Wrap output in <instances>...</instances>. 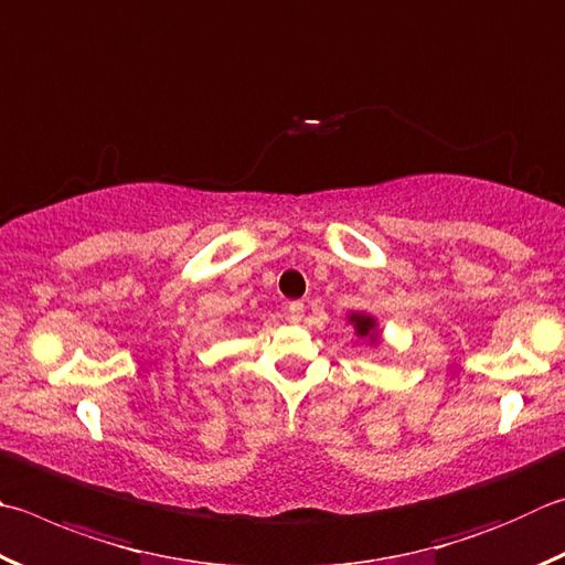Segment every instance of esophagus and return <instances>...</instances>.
<instances>
[{"label":"esophagus","mask_w":565,"mask_h":565,"mask_svg":"<svg viewBox=\"0 0 565 565\" xmlns=\"http://www.w3.org/2000/svg\"><path fill=\"white\" fill-rule=\"evenodd\" d=\"M286 316H289L291 321H301V318H303V303L301 301H291L289 306H286Z\"/></svg>","instance_id":"1"}]
</instances>
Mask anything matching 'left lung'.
Masks as SVG:
<instances>
[{
    "instance_id": "obj_1",
    "label": "left lung",
    "mask_w": 565,
    "mask_h": 565,
    "mask_svg": "<svg viewBox=\"0 0 565 565\" xmlns=\"http://www.w3.org/2000/svg\"><path fill=\"white\" fill-rule=\"evenodd\" d=\"M348 321L353 323L355 335L371 338V343L377 341V331H375L377 323H375L373 316H367V313H351V316H348Z\"/></svg>"
}]
</instances>
